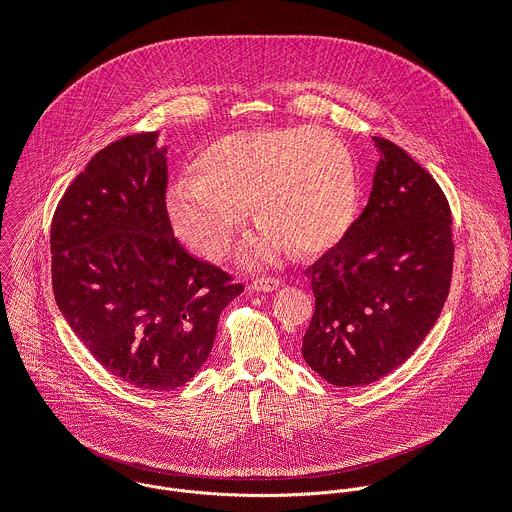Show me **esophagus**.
Masks as SVG:
<instances>
[{
  "mask_svg": "<svg viewBox=\"0 0 512 512\" xmlns=\"http://www.w3.org/2000/svg\"><path fill=\"white\" fill-rule=\"evenodd\" d=\"M249 287H251L253 291H265V293H269V291H275V289L281 287V279H277V277H257L255 281H251Z\"/></svg>",
  "mask_w": 512,
  "mask_h": 512,
  "instance_id": "34e87169",
  "label": "esophagus"
}]
</instances>
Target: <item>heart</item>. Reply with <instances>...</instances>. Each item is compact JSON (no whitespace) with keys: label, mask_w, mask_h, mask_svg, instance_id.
Wrapping results in <instances>:
<instances>
[{"label":"heart","mask_w":512,"mask_h":512,"mask_svg":"<svg viewBox=\"0 0 512 512\" xmlns=\"http://www.w3.org/2000/svg\"><path fill=\"white\" fill-rule=\"evenodd\" d=\"M199 171L173 181L167 213L175 233L209 257L225 255L249 205L261 223L251 261L293 249L309 257L347 235L357 209V175L349 149L315 127L255 129L209 145Z\"/></svg>","instance_id":"obj_1"}]
</instances>
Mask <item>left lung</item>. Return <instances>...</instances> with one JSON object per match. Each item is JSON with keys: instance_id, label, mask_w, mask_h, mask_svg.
<instances>
[{"instance_id": "1", "label": "left lung", "mask_w": 512, "mask_h": 512, "mask_svg": "<svg viewBox=\"0 0 512 512\" xmlns=\"http://www.w3.org/2000/svg\"><path fill=\"white\" fill-rule=\"evenodd\" d=\"M381 151L373 191L339 245L307 269L315 313L307 365L335 387L401 367L437 323L453 277V217L433 175L399 145Z\"/></svg>"}]
</instances>
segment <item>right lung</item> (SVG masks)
<instances>
[{"label": "right lung", "mask_w": 512, "mask_h": 512, "mask_svg": "<svg viewBox=\"0 0 512 512\" xmlns=\"http://www.w3.org/2000/svg\"><path fill=\"white\" fill-rule=\"evenodd\" d=\"M157 133L97 151L59 199L51 285L91 357L143 391H173L207 361L221 311L245 289L177 241Z\"/></svg>", "instance_id": "1"}]
</instances>
